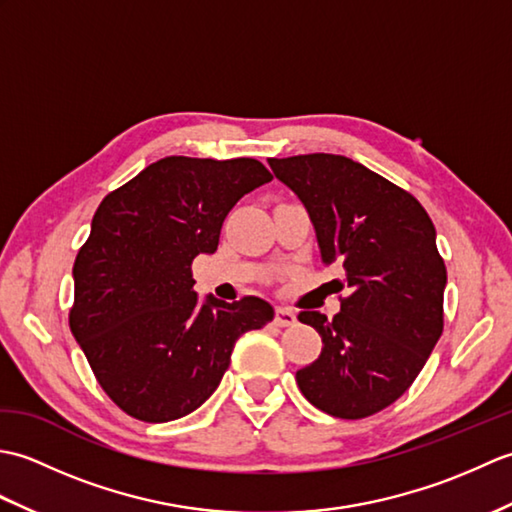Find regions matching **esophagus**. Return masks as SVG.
<instances>
[{
  "label": "esophagus",
  "mask_w": 512,
  "mask_h": 512,
  "mask_svg": "<svg viewBox=\"0 0 512 512\" xmlns=\"http://www.w3.org/2000/svg\"><path fill=\"white\" fill-rule=\"evenodd\" d=\"M297 321V314L292 312L290 308H277L275 310V325L277 328H288V325H292Z\"/></svg>",
  "instance_id": "esophagus-1"
}]
</instances>
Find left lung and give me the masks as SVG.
<instances>
[{
	"instance_id": "1",
	"label": "left lung",
	"mask_w": 512,
	"mask_h": 512,
	"mask_svg": "<svg viewBox=\"0 0 512 512\" xmlns=\"http://www.w3.org/2000/svg\"><path fill=\"white\" fill-rule=\"evenodd\" d=\"M275 176L306 204L321 262L336 264L341 312L303 310L321 334V354L297 372L314 407L358 420L411 387L444 328L447 266L424 206L394 182L334 154L268 158Z\"/></svg>"
}]
</instances>
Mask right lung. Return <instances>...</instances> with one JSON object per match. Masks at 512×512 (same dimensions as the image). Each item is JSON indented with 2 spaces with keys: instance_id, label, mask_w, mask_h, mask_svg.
Masks as SVG:
<instances>
[{
  "instance_id": "add662e5",
  "label": "right lung",
  "mask_w": 512,
  "mask_h": 512,
  "mask_svg": "<svg viewBox=\"0 0 512 512\" xmlns=\"http://www.w3.org/2000/svg\"><path fill=\"white\" fill-rule=\"evenodd\" d=\"M273 180L255 158L169 156L107 193L74 259L70 330L127 416L169 422L220 385L235 341L275 310L193 290V259L215 253L233 206Z\"/></svg>"
}]
</instances>
